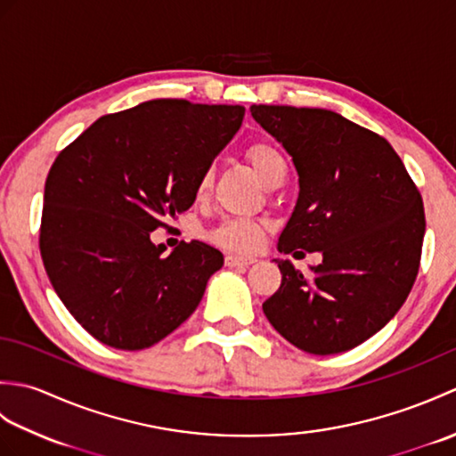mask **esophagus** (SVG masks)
<instances>
[{
	"label": "esophagus",
	"instance_id": "obj_1",
	"mask_svg": "<svg viewBox=\"0 0 456 456\" xmlns=\"http://www.w3.org/2000/svg\"><path fill=\"white\" fill-rule=\"evenodd\" d=\"M256 260L253 256H237V255H229L225 256V265L229 268H248L250 265H255Z\"/></svg>",
	"mask_w": 456,
	"mask_h": 456
}]
</instances>
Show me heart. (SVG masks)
Masks as SVG:
<instances>
[{
	"label": "heart",
	"instance_id": "heart-1",
	"mask_svg": "<svg viewBox=\"0 0 456 456\" xmlns=\"http://www.w3.org/2000/svg\"><path fill=\"white\" fill-rule=\"evenodd\" d=\"M247 159L250 167L256 172V176L263 180L266 186L273 180L286 176V159L274 144L266 141H256L247 149ZM211 186V170H206L201 174L198 182V193L203 196L208 193ZM265 235V225L260 221H255L250 217H227L223 219L217 229L213 231V240L221 247L239 250V253H248L255 250Z\"/></svg>",
	"mask_w": 456,
	"mask_h": 456
}]
</instances>
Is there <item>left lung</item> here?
I'll return each mask as SVG.
<instances>
[{
	"label": "left lung",
	"instance_id": "obj_1",
	"mask_svg": "<svg viewBox=\"0 0 456 456\" xmlns=\"http://www.w3.org/2000/svg\"><path fill=\"white\" fill-rule=\"evenodd\" d=\"M250 113L297 172V201L278 250L323 256L309 276L274 258L282 284L263 312L305 353L351 351L411 292L425 235L419 190L388 141L343 115L289 105H253Z\"/></svg>",
	"mask_w": 456,
	"mask_h": 456
}]
</instances>
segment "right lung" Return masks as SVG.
Wrapping results in <instances>:
<instances>
[{"instance_id":"1","label":"right lung","mask_w":456,"mask_h":456,"mask_svg":"<svg viewBox=\"0 0 456 456\" xmlns=\"http://www.w3.org/2000/svg\"><path fill=\"white\" fill-rule=\"evenodd\" d=\"M243 105L152 100L103 115L45 183L41 256L68 312L100 343L141 351L196 312L223 255L200 240L164 256L151 233L196 201Z\"/></svg>"}]
</instances>
